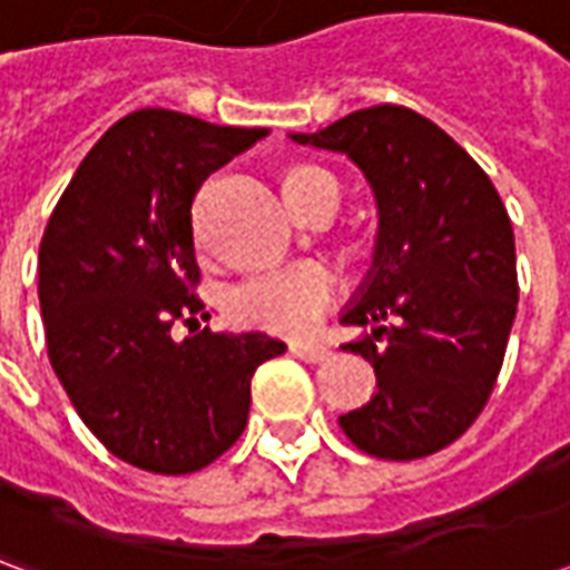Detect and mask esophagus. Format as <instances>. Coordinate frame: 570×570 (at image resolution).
Instances as JSON below:
<instances>
[{
  "instance_id": "obj_1",
  "label": "esophagus",
  "mask_w": 570,
  "mask_h": 570,
  "mask_svg": "<svg viewBox=\"0 0 570 570\" xmlns=\"http://www.w3.org/2000/svg\"><path fill=\"white\" fill-rule=\"evenodd\" d=\"M289 351H293L298 360H305V363H323V360L333 357V347L323 345V342H293Z\"/></svg>"
}]
</instances>
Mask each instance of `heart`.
Instances as JSON below:
<instances>
[{
  "label": "heart",
  "instance_id": "1",
  "mask_svg": "<svg viewBox=\"0 0 570 570\" xmlns=\"http://www.w3.org/2000/svg\"><path fill=\"white\" fill-rule=\"evenodd\" d=\"M305 174H317V170L302 167L286 179ZM335 293H338V277L333 268L321 262H302L237 284L228 293V314L237 323L259 326L268 333L298 335L317 326L323 311L333 305Z\"/></svg>",
  "mask_w": 570,
  "mask_h": 570
}]
</instances>
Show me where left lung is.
I'll use <instances>...</instances> for the list:
<instances>
[{"label":"left lung","instance_id":"obj_1","mask_svg":"<svg viewBox=\"0 0 570 570\" xmlns=\"http://www.w3.org/2000/svg\"><path fill=\"white\" fill-rule=\"evenodd\" d=\"M289 140L357 164L379 207L370 272L342 311V323L370 326L342 347L370 360L379 391L338 424L375 458L440 452L489 403L513 330L515 237L501 195L406 106L357 109Z\"/></svg>","mask_w":570,"mask_h":570}]
</instances>
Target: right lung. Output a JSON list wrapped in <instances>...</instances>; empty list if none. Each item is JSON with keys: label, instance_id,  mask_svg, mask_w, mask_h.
Listing matches in <instances>:
<instances>
[{"label": "right lung", "instance_id": "add662e5", "mask_svg": "<svg viewBox=\"0 0 570 570\" xmlns=\"http://www.w3.org/2000/svg\"><path fill=\"white\" fill-rule=\"evenodd\" d=\"M262 137L174 109L130 112L85 155L45 228L48 360L94 436L140 470L179 476L228 452L253 372L286 351L262 330L174 338V323L204 308L195 191Z\"/></svg>", "mask_w": 570, "mask_h": 570}]
</instances>
